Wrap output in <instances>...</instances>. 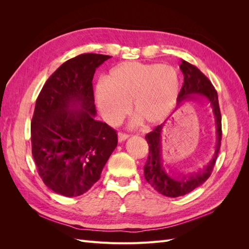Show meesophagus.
<instances>
[{
  "mask_svg": "<svg viewBox=\"0 0 249 249\" xmlns=\"http://www.w3.org/2000/svg\"><path fill=\"white\" fill-rule=\"evenodd\" d=\"M117 136H118V141L119 142H123V141H124V140L129 138V135L124 134V133H118Z\"/></svg>",
  "mask_w": 249,
  "mask_h": 249,
  "instance_id": "esophagus-1",
  "label": "esophagus"
}]
</instances>
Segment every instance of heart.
<instances>
[{"label": "heart", "instance_id": "obj_1", "mask_svg": "<svg viewBox=\"0 0 249 249\" xmlns=\"http://www.w3.org/2000/svg\"><path fill=\"white\" fill-rule=\"evenodd\" d=\"M96 90V103L110 124L123 119L129 104L139 122L159 124L176 106L179 77L175 67L160 63L125 62L112 69Z\"/></svg>", "mask_w": 249, "mask_h": 249}]
</instances>
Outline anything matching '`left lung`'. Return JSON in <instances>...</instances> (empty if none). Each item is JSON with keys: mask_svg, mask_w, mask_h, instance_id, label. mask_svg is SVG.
Here are the masks:
<instances>
[{"mask_svg": "<svg viewBox=\"0 0 249 249\" xmlns=\"http://www.w3.org/2000/svg\"><path fill=\"white\" fill-rule=\"evenodd\" d=\"M179 69L184 74V84L178 96V107H179L183 102L189 100H196L199 97L207 99L215 117L217 141L214 156L203 169H200L198 172L188 173V175L183 172L175 173V171H171L173 173L170 176L165 171L162 160L161 134L165 123L156 126L154 131L146 134L145 139L148 143L149 152L144 165V178L155 190L168 197L183 196L206 182L215 166L217 156L220 149L222 135L219 103H218L217 91L212 83L196 66L185 60H182Z\"/></svg>", "mask_w": 249, "mask_h": 249, "instance_id": "left-lung-1", "label": "left lung"}]
</instances>
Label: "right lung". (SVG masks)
<instances>
[{
	"label": "right lung",
	"instance_id": "add662e5",
	"mask_svg": "<svg viewBox=\"0 0 249 249\" xmlns=\"http://www.w3.org/2000/svg\"><path fill=\"white\" fill-rule=\"evenodd\" d=\"M111 58L82 54L67 60L48 79L31 122L32 155L43 183L63 196L87 192L117 146V134L96 120L92 79Z\"/></svg>",
	"mask_w": 249,
	"mask_h": 249
}]
</instances>
